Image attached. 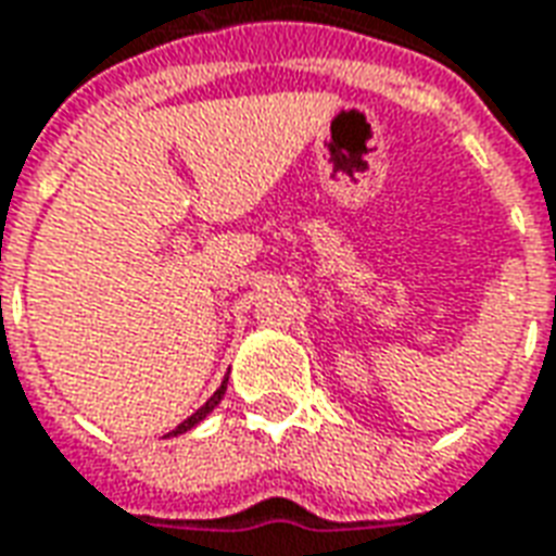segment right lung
Segmentation results:
<instances>
[{"instance_id":"add662e5","label":"right lung","mask_w":556,"mask_h":556,"mask_svg":"<svg viewBox=\"0 0 556 556\" xmlns=\"http://www.w3.org/2000/svg\"><path fill=\"white\" fill-rule=\"evenodd\" d=\"M223 393H226V381H223V384H219V390H217V393H214V396L207 399V402H205V405H202V408L195 410L193 417H187V419H184L181 426H178V429H175V434H181V431L193 429L195 422H202V419H205L207 414H211V410L217 408V405H219V399H223Z\"/></svg>"}]
</instances>
